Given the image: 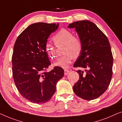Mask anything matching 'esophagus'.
<instances>
[{
    "label": "esophagus",
    "instance_id": "obj_1",
    "mask_svg": "<svg viewBox=\"0 0 122 122\" xmlns=\"http://www.w3.org/2000/svg\"><path fill=\"white\" fill-rule=\"evenodd\" d=\"M69 72H70V71L69 70H64V74L65 75H67L68 74V73H69Z\"/></svg>",
    "mask_w": 122,
    "mask_h": 122
}]
</instances>
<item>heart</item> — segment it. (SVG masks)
Returning <instances> with one entry per match:
<instances>
[{
	"label": "heart",
	"instance_id": "1",
	"mask_svg": "<svg viewBox=\"0 0 122 122\" xmlns=\"http://www.w3.org/2000/svg\"><path fill=\"white\" fill-rule=\"evenodd\" d=\"M53 40L56 44H64L65 55L60 57L55 62V66L63 68H68L72 62L73 57L76 58L80 55L82 50V42L78 37L74 36L71 31L67 29H61L57 32L54 37ZM45 51L51 59H54L57 57L55 49L51 44L46 43Z\"/></svg>",
	"mask_w": 122,
	"mask_h": 122
}]
</instances>
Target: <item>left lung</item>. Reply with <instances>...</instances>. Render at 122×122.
<instances>
[{
    "mask_svg": "<svg viewBox=\"0 0 122 122\" xmlns=\"http://www.w3.org/2000/svg\"><path fill=\"white\" fill-rule=\"evenodd\" d=\"M82 42L80 55L73 67L84 68L77 71L80 79L75 84V93L85 100L97 98L107 90L112 77L113 56L108 39L96 25L89 20L70 24Z\"/></svg>",
    "mask_w": 122,
    "mask_h": 122,
    "instance_id": "left-lung-1",
    "label": "left lung"
}]
</instances>
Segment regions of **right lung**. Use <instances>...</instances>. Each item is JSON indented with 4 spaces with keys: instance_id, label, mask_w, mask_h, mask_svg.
Here are the masks:
<instances>
[{
    "instance_id": "add662e5",
    "label": "right lung",
    "mask_w": 122,
    "mask_h": 122,
    "mask_svg": "<svg viewBox=\"0 0 122 122\" xmlns=\"http://www.w3.org/2000/svg\"><path fill=\"white\" fill-rule=\"evenodd\" d=\"M59 26V24L34 23L15 42L12 56L14 81L21 96L31 102H48L55 93L57 82L64 76L60 67L45 71L51 65L45 45L50 35Z\"/></svg>"
}]
</instances>
